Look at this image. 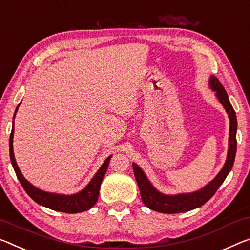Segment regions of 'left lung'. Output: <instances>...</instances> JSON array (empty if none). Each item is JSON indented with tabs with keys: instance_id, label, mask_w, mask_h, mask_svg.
I'll return each instance as SVG.
<instances>
[{
	"instance_id": "left-lung-1",
	"label": "left lung",
	"mask_w": 250,
	"mask_h": 250,
	"mask_svg": "<svg viewBox=\"0 0 250 250\" xmlns=\"http://www.w3.org/2000/svg\"><path fill=\"white\" fill-rule=\"evenodd\" d=\"M209 86L212 91H215V94L218 100L226 110L229 118V140H228V152L227 159L221 168L219 173L213 178V179L197 191L187 192V193H177V195H166V193L160 192L153 187V185L146 178V173L144 172L139 166L137 164H132L134 177H136L137 184L139 186V190L141 193V199L144 204L151 210L162 212V213H178V212H186L192 209L199 208L205 205L210 198L215 195L217 189L220 187L221 184L225 181L226 177L230 172L233 166L236 157L237 150V118L235 110L229 101L228 94L226 92L223 84L219 80L213 75L209 78Z\"/></svg>"
}]
</instances>
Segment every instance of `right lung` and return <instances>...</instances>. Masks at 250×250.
<instances>
[{
  "instance_id": "add662e5",
  "label": "right lung",
  "mask_w": 250,
  "mask_h": 250,
  "mask_svg": "<svg viewBox=\"0 0 250 250\" xmlns=\"http://www.w3.org/2000/svg\"><path fill=\"white\" fill-rule=\"evenodd\" d=\"M20 104L15 109L14 116H13V129L10 134V158L12 166H13L14 171L17 173L18 179L21 182L22 187L24 188L27 195H29L32 199L38 203L39 205L43 206V207L50 208L55 211H62L66 213H77L82 212L85 210H89L96 205L98 198H99V191H100L101 182L104 180V177L106 172V169L109 167V162L112 156H109L104 160V164L98 170L96 175L93 176L92 179L90 180L88 185L83 188L81 191L73 195H61V193H54V192H47L44 190H41L27 181L24 176L22 175L21 170L18 167L17 161L14 158L13 152V136H14V118L15 114L18 112Z\"/></svg>"
}]
</instances>
